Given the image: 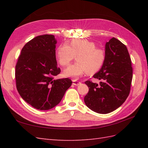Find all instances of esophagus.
<instances>
[{
  "label": "esophagus",
  "instance_id": "1",
  "mask_svg": "<svg viewBox=\"0 0 148 148\" xmlns=\"http://www.w3.org/2000/svg\"><path fill=\"white\" fill-rule=\"evenodd\" d=\"M72 84H73L75 86H78L79 84H81V82H79V81H76V80H72Z\"/></svg>",
  "mask_w": 148,
  "mask_h": 148
}]
</instances>
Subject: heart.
I'll list each match as a JSON object with an SVG mask.
<instances>
[{
  "instance_id": "heart-1",
  "label": "heart",
  "mask_w": 148,
  "mask_h": 148,
  "mask_svg": "<svg viewBox=\"0 0 148 148\" xmlns=\"http://www.w3.org/2000/svg\"><path fill=\"white\" fill-rule=\"evenodd\" d=\"M74 56L77 62L69 66L63 72L65 77L77 79L82 75L97 72L102 68L106 59L103 49L88 39H73L67 44H61L56 49V57L62 67L69 64Z\"/></svg>"
}]
</instances>
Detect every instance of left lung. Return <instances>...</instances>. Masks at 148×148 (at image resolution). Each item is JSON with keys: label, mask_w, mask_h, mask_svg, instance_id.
I'll return each instance as SVG.
<instances>
[{"label": "left lung", "mask_w": 148, "mask_h": 148, "mask_svg": "<svg viewBox=\"0 0 148 148\" xmlns=\"http://www.w3.org/2000/svg\"><path fill=\"white\" fill-rule=\"evenodd\" d=\"M106 59L100 70L93 75L100 84L85 81L89 92L84 97L86 106L100 114H108L120 107L129 95L132 67L126 46L112 37L106 44Z\"/></svg>", "instance_id": "left-lung-1"}]
</instances>
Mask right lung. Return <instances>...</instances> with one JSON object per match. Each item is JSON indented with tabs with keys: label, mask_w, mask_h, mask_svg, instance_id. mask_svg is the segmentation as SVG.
Masks as SVG:
<instances>
[{
	"label": "right lung",
	"mask_w": 148,
	"mask_h": 148,
	"mask_svg": "<svg viewBox=\"0 0 148 148\" xmlns=\"http://www.w3.org/2000/svg\"><path fill=\"white\" fill-rule=\"evenodd\" d=\"M53 35L39 36L25 44L15 67V79L21 98L33 108L49 110L58 105L71 86L69 78L55 79L60 72L56 60Z\"/></svg>",
	"instance_id": "obj_1"
}]
</instances>
